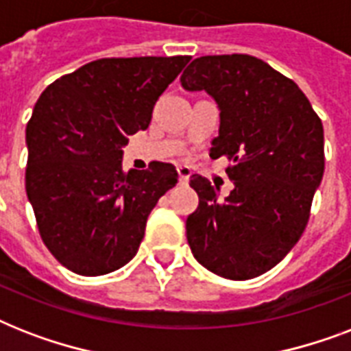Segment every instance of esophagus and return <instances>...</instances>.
<instances>
[{"label": "esophagus", "mask_w": 351, "mask_h": 351, "mask_svg": "<svg viewBox=\"0 0 351 351\" xmlns=\"http://www.w3.org/2000/svg\"><path fill=\"white\" fill-rule=\"evenodd\" d=\"M176 171H178V180H180V184H187V182H189V176H191V169H189L187 165H178Z\"/></svg>", "instance_id": "1"}]
</instances>
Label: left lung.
<instances>
[{"label":"left lung","instance_id":"left-lung-1","mask_svg":"<svg viewBox=\"0 0 351 351\" xmlns=\"http://www.w3.org/2000/svg\"><path fill=\"white\" fill-rule=\"evenodd\" d=\"M219 106L211 158L226 154L233 189L191 176L198 208L186 220L193 256L231 280L277 266L304 231L324 175V129L299 85L247 54L202 56L180 76Z\"/></svg>","mask_w":351,"mask_h":351}]
</instances>
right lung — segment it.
I'll return each mask as SVG.
<instances>
[{
  "instance_id": "obj_1",
  "label": "right lung",
  "mask_w": 351,
  "mask_h": 351,
  "mask_svg": "<svg viewBox=\"0 0 351 351\" xmlns=\"http://www.w3.org/2000/svg\"><path fill=\"white\" fill-rule=\"evenodd\" d=\"M189 56L104 58L51 84L27 123L25 187L41 239L71 271L96 277L136 255L175 165L121 169L129 136Z\"/></svg>"
}]
</instances>
